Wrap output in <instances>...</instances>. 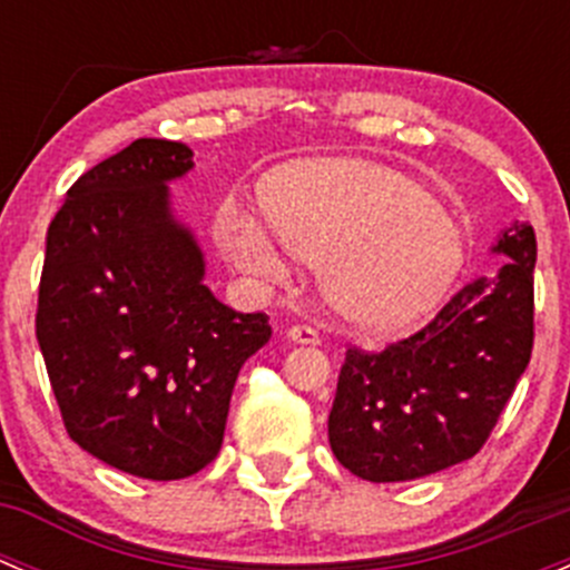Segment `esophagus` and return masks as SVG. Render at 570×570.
Returning a JSON list of instances; mask_svg holds the SVG:
<instances>
[{"mask_svg": "<svg viewBox=\"0 0 570 570\" xmlns=\"http://www.w3.org/2000/svg\"><path fill=\"white\" fill-rule=\"evenodd\" d=\"M286 338H289L292 344H320V333L308 325H292L289 331H286Z\"/></svg>", "mask_w": 570, "mask_h": 570, "instance_id": "34e87169", "label": "esophagus"}]
</instances>
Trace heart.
<instances>
[{
  "instance_id": "b5f03b06",
  "label": "heart",
  "mask_w": 570,
  "mask_h": 570,
  "mask_svg": "<svg viewBox=\"0 0 570 570\" xmlns=\"http://www.w3.org/2000/svg\"><path fill=\"white\" fill-rule=\"evenodd\" d=\"M258 209L267 229L243 209H226L217 220L228 262L256 278H278V242L317 264L331 312L364 331L424 320L465 264L461 223L422 184L386 165L301 159L264 181Z\"/></svg>"
}]
</instances>
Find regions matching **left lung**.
Listing matches in <instances>:
<instances>
[{
    "label": "left lung",
    "mask_w": 570,
    "mask_h": 570,
    "mask_svg": "<svg viewBox=\"0 0 570 570\" xmlns=\"http://www.w3.org/2000/svg\"><path fill=\"white\" fill-rule=\"evenodd\" d=\"M491 253L508 262L465 284L428 327L383 353L347 350L327 441L361 480L435 474L474 458L491 435L532 355V226H508Z\"/></svg>",
    "instance_id": "8db88e82"
}]
</instances>
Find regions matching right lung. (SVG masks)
Instances as JSON below:
<instances>
[{
	"instance_id": "add662e5",
	"label": "right lung",
	"mask_w": 570,
	"mask_h": 570,
	"mask_svg": "<svg viewBox=\"0 0 570 570\" xmlns=\"http://www.w3.org/2000/svg\"><path fill=\"white\" fill-rule=\"evenodd\" d=\"M193 168L184 142L140 137L73 181L46 234L36 336L62 422L142 480L215 461L239 370L273 336L204 284L168 187Z\"/></svg>"
}]
</instances>
